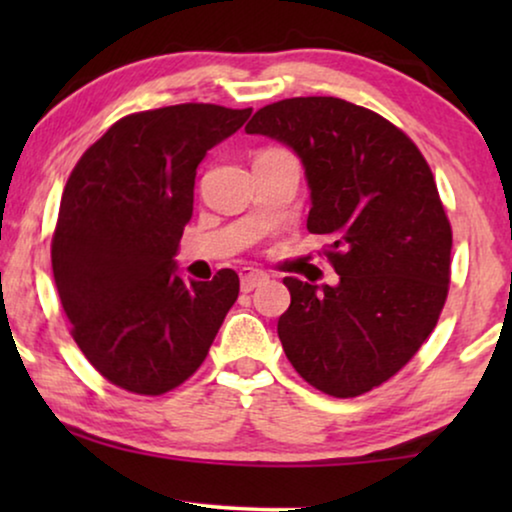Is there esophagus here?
Here are the masks:
<instances>
[{"label":"esophagus","instance_id":"34e87169","mask_svg":"<svg viewBox=\"0 0 512 512\" xmlns=\"http://www.w3.org/2000/svg\"><path fill=\"white\" fill-rule=\"evenodd\" d=\"M265 279H268V275H265V272H261V270H254V268H242V272H240V286H242L244 293L254 291L258 284L265 282Z\"/></svg>","mask_w":512,"mask_h":512}]
</instances>
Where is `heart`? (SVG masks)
<instances>
[{"instance_id":"obj_1","label":"heart","mask_w":512,"mask_h":512,"mask_svg":"<svg viewBox=\"0 0 512 512\" xmlns=\"http://www.w3.org/2000/svg\"><path fill=\"white\" fill-rule=\"evenodd\" d=\"M263 153H284V151H277V149H268V151H263Z\"/></svg>"}]
</instances>
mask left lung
I'll use <instances>...</instances> for the list:
<instances>
[{
	"label": "left lung",
	"mask_w": 512,
	"mask_h": 512,
	"mask_svg": "<svg viewBox=\"0 0 512 512\" xmlns=\"http://www.w3.org/2000/svg\"><path fill=\"white\" fill-rule=\"evenodd\" d=\"M293 149L310 188L307 230L331 240L335 286L284 277L277 321L286 359L314 389L361 396L394 377L438 324L450 289L452 228L415 142L340 97H291L247 128Z\"/></svg>",
	"instance_id": "1"
}]
</instances>
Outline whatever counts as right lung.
<instances>
[{"label": "right lung", "instance_id": "add662e5", "mask_svg": "<svg viewBox=\"0 0 512 512\" xmlns=\"http://www.w3.org/2000/svg\"><path fill=\"white\" fill-rule=\"evenodd\" d=\"M251 109L174 104L116 121L69 174L53 233L58 296L83 356L111 384L160 396L186 382L240 293L177 272L195 170Z\"/></svg>", "mask_w": 512, "mask_h": 512}]
</instances>
